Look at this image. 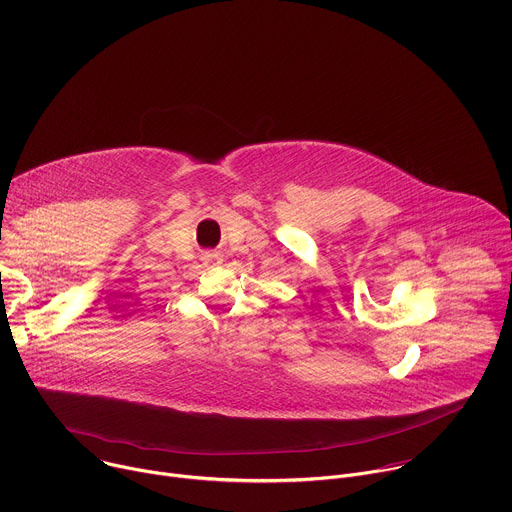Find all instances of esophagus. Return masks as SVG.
<instances>
[{
    "mask_svg": "<svg viewBox=\"0 0 512 512\" xmlns=\"http://www.w3.org/2000/svg\"><path fill=\"white\" fill-rule=\"evenodd\" d=\"M204 261H206L208 265H218V263H221L223 259H221V255H216V253H208V255L204 257Z\"/></svg>",
    "mask_w": 512,
    "mask_h": 512,
    "instance_id": "esophagus-1",
    "label": "esophagus"
}]
</instances>
